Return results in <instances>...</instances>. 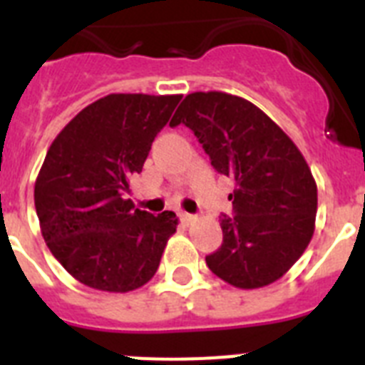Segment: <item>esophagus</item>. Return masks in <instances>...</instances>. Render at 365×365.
I'll return each mask as SVG.
<instances>
[{"instance_id": "obj_1", "label": "esophagus", "mask_w": 365, "mask_h": 365, "mask_svg": "<svg viewBox=\"0 0 365 365\" xmlns=\"http://www.w3.org/2000/svg\"><path fill=\"white\" fill-rule=\"evenodd\" d=\"M179 217H180V221L185 223V225H190V223L194 221V216H192V214H188V212H179Z\"/></svg>"}]
</instances>
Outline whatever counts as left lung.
I'll list each match as a JSON object with an SVG mask.
<instances>
[{
  "instance_id": "8db88e82",
  "label": "left lung",
  "mask_w": 365,
  "mask_h": 365,
  "mask_svg": "<svg viewBox=\"0 0 365 365\" xmlns=\"http://www.w3.org/2000/svg\"><path fill=\"white\" fill-rule=\"evenodd\" d=\"M179 123L194 130L214 170L235 179L232 217H221L223 244L207 266L236 288L272 284L314 235L317 186L307 160L272 118L238 96L188 93L170 121Z\"/></svg>"
}]
</instances>
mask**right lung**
<instances>
[{
  "mask_svg": "<svg viewBox=\"0 0 365 365\" xmlns=\"http://www.w3.org/2000/svg\"><path fill=\"white\" fill-rule=\"evenodd\" d=\"M182 96L110 93L53 140L34 182V208L49 251L73 279L125 294L157 273L177 216L135 208L129 179Z\"/></svg>",
  "mask_w": 365,
  "mask_h": 365,
  "instance_id": "right-lung-1",
  "label": "right lung"
}]
</instances>
